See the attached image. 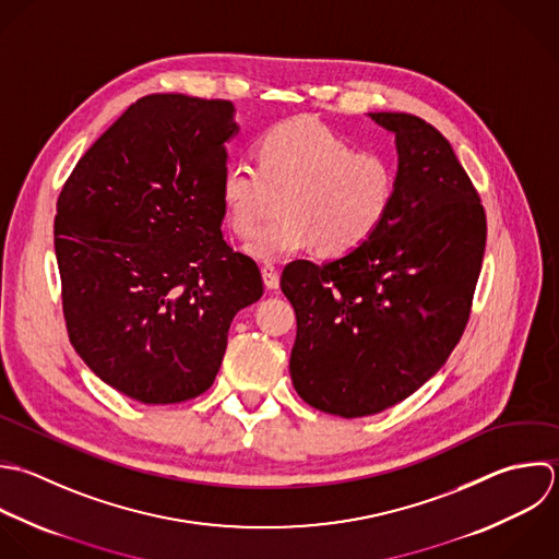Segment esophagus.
Masks as SVG:
<instances>
[{
	"mask_svg": "<svg viewBox=\"0 0 559 559\" xmlns=\"http://www.w3.org/2000/svg\"><path fill=\"white\" fill-rule=\"evenodd\" d=\"M261 274H263V283H265L267 289H276V287H278V283H281L278 270H276L272 263H265V265L261 267Z\"/></svg>",
	"mask_w": 559,
	"mask_h": 559,
	"instance_id": "esophagus-1",
	"label": "esophagus"
}]
</instances>
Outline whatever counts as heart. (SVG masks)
Segmentation results:
<instances>
[{
	"label": "heart",
	"instance_id": "heart-1",
	"mask_svg": "<svg viewBox=\"0 0 559 559\" xmlns=\"http://www.w3.org/2000/svg\"><path fill=\"white\" fill-rule=\"evenodd\" d=\"M254 163L235 160L222 174V202L233 233L248 239L281 195V217L248 246L261 261L305 250L333 261L364 248L396 200V167L377 150L355 145L313 117L265 130Z\"/></svg>",
	"mask_w": 559,
	"mask_h": 559
}]
</instances>
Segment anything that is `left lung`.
Masks as SVG:
<instances>
[{
	"instance_id": "left-lung-1",
	"label": "left lung",
	"mask_w": 559,
	"mask_h": 559,
	"mask_svg": "<svg viewBox=\"0 0 559 559\" xmlns=\"http://www.w3.org/2000/svg\"><path fill=\"white\" fill-rule=\"evenodd\" d=\"M396 134L390 217L357 252L292 261L281 289L296 311L289 372L298 396L333 416L379 414L425 385L471 320L486 211L447 136L407 112H370Z\"/></svg>"
}]
</instances>
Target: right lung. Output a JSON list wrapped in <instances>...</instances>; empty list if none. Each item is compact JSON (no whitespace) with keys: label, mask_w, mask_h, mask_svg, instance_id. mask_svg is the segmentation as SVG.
Wrapping results in <instances>:
<instances>
[{"label":"right lung","mask_w":559,"mask_h":559,"mask_svg":"<svg viewBox=\"0 0 559 559\" xmlns=\"http://www.w3.org/2000/svg\"><path fill=\"white\" fill-rule=\"evenodd\" d=\"M228 99L152 93L75 163L56 202L62 316L82 361L145 405L204 394L235 313L263 296L224 235Z\"/></svg>","instance_id":"add662e5"}]
</instances>
